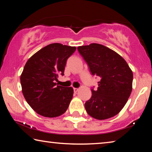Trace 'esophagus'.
<instances>
[{
  "label": "esophagus",
  "mask_w": 152,
  "mask_h": 152,
  "mask_svg": "<svg viewBox=\"0 0 152 152\" xmlns=\"http://www.w3.org/2000/svg\"><path fill=\"white\" fill-rule=\"evenodd\" d=\"M78 88H74V92H77L78 91Z\"/></svg>",
  "instance_id": "1"
}]
</instances>
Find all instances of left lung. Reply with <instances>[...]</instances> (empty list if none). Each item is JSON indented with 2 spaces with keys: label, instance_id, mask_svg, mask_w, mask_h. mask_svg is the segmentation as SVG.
Wrapping results in <instances>:
<instances>
[{
  "label": "left lung",
  "instance_id": "8db88e82",
  "mask_svg": "<svg viewBox=\"0 0 152 152\" xmlns=\"http://www.w3.org/2000/svg\"><path fill=\"white\" fill-rule=\"evenodd\" d=\"M77 49L92 75L101 78L97 90L91 89L92 96L85 103L87 113L99 120L115 116L132 93V70L121 56L104 45L91 43Z\"/></svg>",
  "mask_w": 152,
  "mask_h": 152
}]
</instances>
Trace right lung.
I'll return each instance as SVG.
<instances>
[{
	"instance_id": "right-lung-1",
	"label": "right lung",
	"mask_w": 152,
	"mask_h": 152,
	"mask_svg": "<svg viewBox=\"0 0 152 152\" xmlns=\"http://www.w3.org/2000/svg\"><path fill=\"white\" fill-rule=\"evenodd\" d=\"M76 47L51 43L33 54L25 64L20 84L25 100L35 111L45 117H56L68 109L73 96L72 87L55 82L64 75L68 58Z\"/></svg>"
}]
</instances>
